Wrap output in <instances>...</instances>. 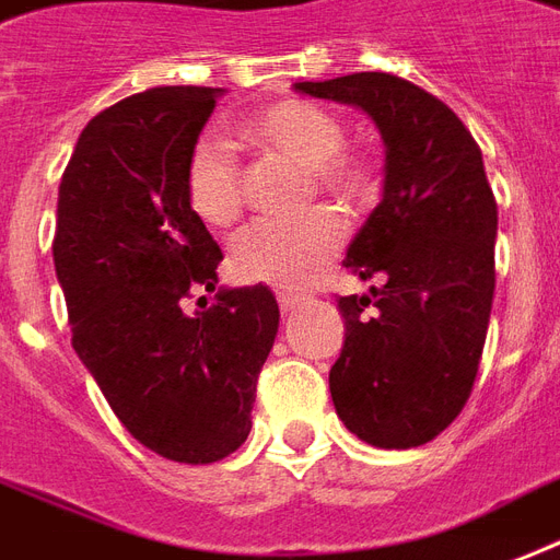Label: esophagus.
Here are the masks:
<instances>
[{"label":"esophagus","mask_w":560,"mask_h":560,"mask_svg":"<svg viewBox=\"0 0 560 560\" xmlns=\"http://www.w3.org/2000/svg\"><path fill=\"white\" fill-rule=\"evenodd\" d=\"M279 305H281V314H293L305 305V299L302 296H293V293H279Z\"/></svg>","instance_id":"1"}]
</instances>
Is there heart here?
Masks as SVG:
<instances>
[{"label":"heart","mask_w":560,"mask_h":560,"mask_svg":"<svg viewBox=\"0 0 560 560\" xmlns=\"http://www.w3.org/2000/svg\"><path fill=\"white\" fill-rule=\"evenodd\" d=\"M241 140L305 166L311 185L337 199H358L373 187L361 155L343 149L347 128L305 100H281L255 110L237 126ZM185 196L208 225H229L241 213V166L223 140L199 138L185 161ZM343 241L335 213L308 211L296 220H255L232 237L229 272L243 284L299 290L317 279Z\"/></svg>","instance_id":"obj_1"}]
</instances>
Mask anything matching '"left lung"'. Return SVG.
<instances>
[{"label":"left lung","mask_w":560,"mask_h":560,"mask_svg":"<svg viewBox=\"0 0 560 560\" xmlns=\"http://www.w3.org/2000/svg\"><path fill=\"white\" fill-rule=\"evenodd\" d=\"M352 105L384 143L382 202L347 249L361 296H340L343 349L328 373L337 417L378 450L434 441L469 399L493 305L497 199L452 108L390 72L296 81Z\"/></svg>","instance_id":"8db88e82"}]
</instances>
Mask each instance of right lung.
<instances>
[{"label": "right lung", "mask_w": 560, "mask_h": 560, "mask_svg": "<svg viewBox=\"0 0 560 560\" xmlns=\"http://www.w3.org/2000/svg\"><path fill=\"white\" fill-rule=\"evenodd\" d=\"M223 93L152 88L110 105L58 187L52 255L72 349L128 434L178 464L223 460L249 438L279 331L267 284L220 288L211 310L184 311L190 289L220 281L223 252L187 205L185 161Z\"/></svg>", "instance_id": "add662e5"}]
</instances>
